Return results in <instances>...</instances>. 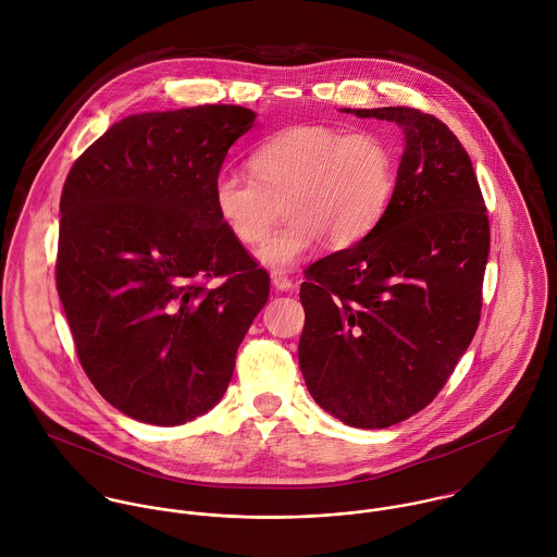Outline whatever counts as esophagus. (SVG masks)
I'll use <instances>...</instances> for the list:
<instances>
[{
	"instance_id": "1",
	"label": "esophagus",
	"mask_w": 557,
	"mask_h": 557,
	"mask_svg": "<svg viewBox=\"0 0 557 557\" xmlns=\"http://www.w3.org/2000/svg\"><path fill=\"white\" fill-rule=\"evenodd\" d=\"M271 282H273V286H275L277 290H290V288H295L293 280H290L284 271H273V273H271Z\"/></svg>"
}]
</instances>
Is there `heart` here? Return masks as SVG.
Returning <instances> with one entry per match:
<instances>
[{
    "instance_id": "b5f03b06",
    "label": "heart",
    "mask_w": 557,
    "mask_h": 557,
    "mask_svg": "<svg viewBox=\"0 0 557 557\" xmlns=\"http://www.w3.org/2000/svg\"><path fill=\"white\" fill-rule=\"evenodd\" d=\"M251 175L221 171L212 206L240 243H258L280 206L286 221L258 247L269 269H288L323 238L332 247L362 240L386 212L397 186L395 147L377 132L295 125L260 143Z\"/></svg>"
}]
</instances>
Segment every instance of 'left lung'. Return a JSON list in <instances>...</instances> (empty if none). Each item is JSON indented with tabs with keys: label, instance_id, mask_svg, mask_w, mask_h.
<instances>
[{
	"label": "left lung",
	"instance_id": "left-lung-1",
	"mask_svg": "<svg viewBox=\"0 0 557 557\" xmlns=\"http://www.w3.org/2000/svg\"><path fill=\"white\" fill-rule=\"evenodd\" d=\"M343 112L397 123L404 153L377 225L306 271L299 367L325 412L382 430L432 404L469 349L491 227L471 158L443 121L404 106Z\"/></svg>",
	"mask_w": 557,
	"mask_h": 557
}]
</instances>
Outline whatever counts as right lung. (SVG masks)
Wrapping results in <instances>:
<instances>
[{
	"instance_id": "add662e5",
	"label": "right lung",
	"mask_w": 557,
	"mask_h": 557,
	"mask_svg": "<svg viewBox=\"0 0 557 557\" xmlns=\"http://www.w3.org/2000/svg\"><path fill=\"white\" fill-rule=\"evenodd\" d=\"M243 106L129 114L71 166L55 286L99 395L149 425H182L225 395L269 275L225 230L212 182L256 123ZM221 276L214 289L205 280Z\"/></svg>"
}]
</instances>
